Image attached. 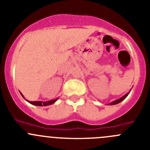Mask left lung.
Segmentation results:
<instances>
[{
  "label": "left lung",
  "mask_w": 150,
  "mask_h": 150,
  "mask_svg": "<svg viewBox=\"0 0 150 150\" xmlns=\"http://www.w3.org/2000/svg\"><path fill=\"white\" fill-rule=\"evenodd\" d=\"M130 91H131V90H130ZM130 91H129V92H128V93H127V94H126L125 96H123V97H121V98L117 99V100H114V101H112V103H110V104H109V105H115V104H117V103H120V102H121V101H122V100H124V99H125L127 97V96H128V95H129V92H130Z\"/></svg>",
  "instance_id": "1"
}]
</instances>
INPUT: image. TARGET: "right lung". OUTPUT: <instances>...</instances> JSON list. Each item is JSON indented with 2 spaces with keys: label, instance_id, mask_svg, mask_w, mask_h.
<instances>
[{
  "label": "right lung",
  "instance_id": "1",
  "mask_svg": "<svg viewBox=\"0 0 150 150\" xmlns=\"http://www.w3.org/2000/svg\"><path fill=\"white\" fill-rule=\"evenodd\" d=\"M21 95L22 96V97H23V95L21 93ZM58 100V98L56 99H54V100H49V101H27L29 102V103H30L31 104H33V105H35V106H39V107H41V106H48V105H51L52 104V103H54V102L56 101V100Z\"/></svg>",
  "mask_w": 150,
  "mask_h": 150
}]
</instances>
